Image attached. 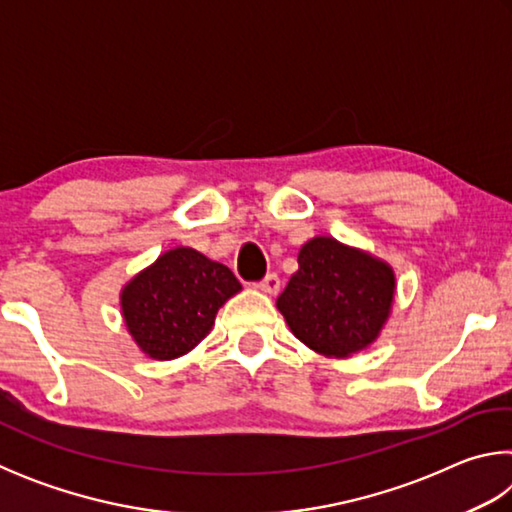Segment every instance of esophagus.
Returning a JSON list of instances; mask_svg holds the SVG:
<instances>
[{
  "label": "esophagus",
  "instance_id": "1",
  "mask_svg": "<svg viewBox=\"0 0 512 512\" xmlns=\"http://www.w3.org/2000/svg\"><path fill=\"white\" fill-rule=\"evenodd\" d=\"M257 287L262 289L264 293H271V296H273V293L280 291V277H277L275 273H268V275L264 277V280L257 284Z\"/></svg>",
  "mask_w": 512,
  "mask_h": 512
}]
</instances>
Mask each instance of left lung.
Instances as JSON below:
<instances>
[{"label": "left lung", "mask_w": 512, "mask_h": 512, "mask_svg": "<svg viewBox=\"0 0 512 512\" xmlns=\"http://www.w3.org/2000/svg\"><path fill=\"white\" fill-rule=\"evenodd\" d=\"M391 266L332 237L307 241L277 298L291 332L325 357H350L377 339L391 314Z\"/></svg>", "instance_id": "1"}]
</instances>
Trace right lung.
Masks as SVG:
<instances>
[{
  "mask_svg": "<svg viewBox=\"0 0 512 512\" xmlns=\"http://www.w3.org/2000/svg\"><path fill=\"white\" fill-rule=\"evenodd\" d=\"M241 291L228 266L194 248H173L121 291L126 327L142 352L169 361L201 343L225 300Z\"/></svg>",
  "mask_w": 512,
  "mask_h": 512,
  "instance_id": "add662e5",
  "label": "right lung"
}]
</instances>
